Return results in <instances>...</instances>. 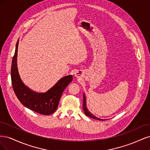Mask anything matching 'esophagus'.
<instances>
[{
  "instance_id": "obj_1",
  "label": "esophagus",
  "mask_w": 150,
  "mask_h": 150,
  "mask_svg": "<svg viewBox=\"0 0 150 150\" xmlns=\"http://www.w3.org/2000/svg\"><path fill=\"white\" fill-rule=\"evenodd\" d=\"M74 76L76 77V78H78L80 76V74H79V72H78V71H77V72H75V74H74Z\"/></svg>"
}]
</instances>
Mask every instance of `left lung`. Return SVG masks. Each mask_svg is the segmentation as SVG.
Listing matches in <instances>:
<instances>
[{"label": "left lung", "instance_id": "8db88e82", "mask_svg": "<svg viewBox=\"0 0 150 150\" xmlns=\"http://www.w3.org/2000/svg\"><path fill=\"white\" fill-rule=\"evenodd\" d=\"M83 110L84 111L85 115L86 116H88L89 117H91V118L95 119V120H102V121H104L106 120H103V119H100L99 117H97L96 116H94V115H93L91 112H89V111L88 110L87 108V104H86V96L85 94L83 93Z\"/></svg>", "mask_w": 150, "mask_h": 150}]
</instances>
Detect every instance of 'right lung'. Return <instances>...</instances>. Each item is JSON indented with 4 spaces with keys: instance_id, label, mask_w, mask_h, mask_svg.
Here are the masks:
<instances>
[{
    "instance_id": "add662e5",
    "label": "right lung",
    "mask_w": 150,
    "mask_h": 150,
    "mask_svg": "<svg viewBox=\"0 0 150 150\" xmlns=\"http://www.w3.org/2000/svg\"><path fill=\"white\" fill-rule=\"evenodd\" d=\"M18 39L11 66V81L17 98L25 107L43 115L52 114L57 110L61 95L72 81V76L68 75L59 80L45 93H38L25 86L19 76L17 67Z\"/></svg>"
}]
</instances>
